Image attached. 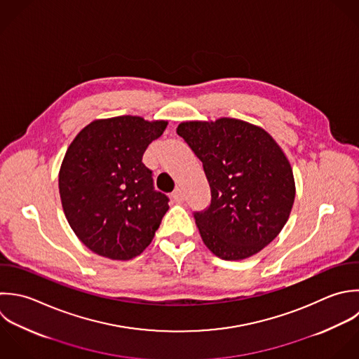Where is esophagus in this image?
<instances>
[{"label":"esophagus","instance_id":"obj_1","mask_svg":"<svg viewBox=\"0 0 359 359\" xmlns=\"http://www.w3.org/2000/svg\"><path fill=\"white\" fill-rule=\"evenodd\" d=\"M172 197H173L175 203H179V204H182V203L184 201V193H183V190H182V189H179V187H177V189L173 191Z\"/></svg>","mask_w":359,"mask_h":359}]
</instances>
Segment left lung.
I'll use <instances>...</instances> for the list:
<instances>
[{"label":"left lung","mask_w":359,"mask_h":359,"mask_svg":"<svg viewBox=\"0 0 359 359\" xmlns=\"http://www.w3.org/2000/svg\"><path fill=\"white\" fill-rule=\"evenodd\" d=\"M177 134L203 162L211 203L194 212L205 246L243 260L271 243L287 224L295 180L285 154L262 127L222 117L184 121Z\"/></svg>","instance_id":"8db88e82"}]
</instances>
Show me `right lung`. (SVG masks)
<instances>
[{"instance_id":"right-lung-1","label":"right lung","mask_w":359,"mask_h":359,"mask_svg":"<svg viewBox=\"0 0 359 359\" xmlns=\"http://www.w3.org/2000/svg\"><path fill=\"white\" fill-rule=\"evenodd\" d=\"M166 126L138 116L95 120L68 147L58 173L61 204L71 229L93 253L130 260L152 242L169 198L154 189L142 155Z\"/></svg>"}]
</instances>
